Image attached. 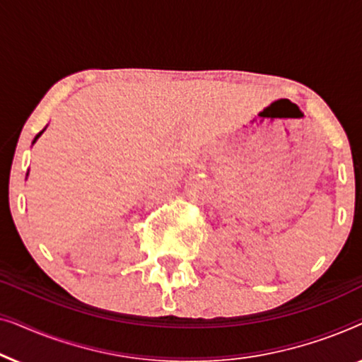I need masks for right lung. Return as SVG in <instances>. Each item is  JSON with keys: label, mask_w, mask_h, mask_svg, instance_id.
I'll return each mask as SVG.
<instances>
[{"label": "right lung", "mask_w": 362, "mask_h": 362, "mask_svg": "<svg viewBox=\"0 0 362 362\" xmlns=\"http://www.w3.org/2000/svg\"><path fill=\"white\" fill-rule=\"evenodd\" d=\"M42 132H44V130H42ZM42 132H39V133H37V135H36V138H34V141H36V140H37V138H39V136H41V133H42ZM34 141H33V143H34Z\"/></svg>", "instance_id": "add662e5"}]
</instances>
